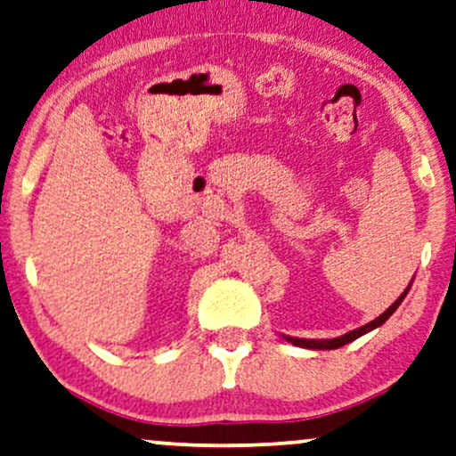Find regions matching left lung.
<instances>
[{"label": "left lung", "mask_w": 456, "mask_h": 456, "mask_svg": "<svg viewBox=\"0 0 456 456\" xmlns=\"http://www.w3.org/2000/svg\"><path fill=\"white\" fill-rule=\"evenodd\" d=\"M411 285H412V282H411ZM411 285L404 289V293H402L400 297L395 299L394 304L389 305L387 310L383 312L381 316H377L375 321H370L369 324H364V327H360V329H354V330H350V333H346V335H341V337H335V339H299V337H289V335H282V337H285V339L289 341V344H293V346H299V347H307V350H337V347H341V346L350 344V341L358 339V337H362V335H366V333H370L372 329L381 327V324L386 322L387 318L392 316L395 310H398V305L402 304V299H404V297H406V293L411 291Z\"/></svg>", "instance_id": "1"}]
</instances>
